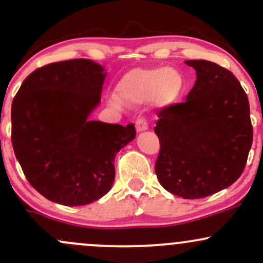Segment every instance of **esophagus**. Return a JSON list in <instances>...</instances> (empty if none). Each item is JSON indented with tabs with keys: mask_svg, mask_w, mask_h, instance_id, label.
<instances>
[{
	"mask_svg": "<svg viewBox=\"0 0 263 263\" xmlns=\"http://www.w3.org/2000/svg\"><path fill=\"white\" fill-rule=\"evenodd\" d=\"M148 128V124H147V121L145 117H139V118L136 119V129L137 132H142V131H146Z\"/></svg>",
	"mask_w": 263,
	"mask_h": 263,
	"instance_id": "esophagus-1",
	"label": "esophagus"
}]
</instances>
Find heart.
<instances>
[{
    "label": "heart",
    "instance_id": "1",
    "mask_svg": "<svg viewBox=\"0 0 263 263\" xmlns=\"http://www.w3.org/2000/svg\"><path fill=\"white\" fill-rule=\"evenodd\" d=\"M184 91V79L176 68H134L124 73L117 84V95L110 98L113 105L122 100L129 104H141L151 98L154 104L165 107L178 102Z\"/></svg>",
    "mask_w": 263,
    "mask_h": 263
}]
</instances>
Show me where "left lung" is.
I'll list each match as a JSON object with an SVG mask.
<instances>
[{
    "label": "left lung",
    "instance_id": "1",
    "mask_svg": "<svg viewBox=\"0 0 263 263\" xmlns=\"http://www.w3.org/2000/svg\"><path fill=\"white\" fill-rule=\"evenodd\" d=\"M185 63L195 68L197 80L185 102L159 112L155 173L173 195L202 198L242 176L253 128L248 97L229 70L205 60Z\"/></svg>",
    "mask_w": 263,
    "mask_h": 263
}]
</instances>
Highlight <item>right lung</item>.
Listing matches in <instances>:
<instances>
[{
    "instance_id": "right-lung-1",
    "label": "right lung",
    "mask_w": 263,
    "mask_h": 263,
    "mask_svg": "<svg viewBox=\"0 0 263 263\" xmlns=\"http://www.w3.org/2000/svg\"><path fill=\"white\" fill-rule=\"evenodd\" d=\"M104 68L68 60L36 68L12 102L11 141L28 182L65 206L99 200L115 181V158L136 136L132 123L90 121L99 104Z\"/></svg>"
}]
</instances>
